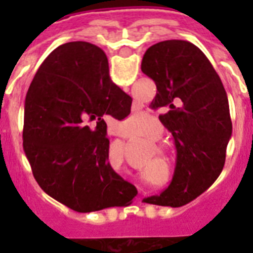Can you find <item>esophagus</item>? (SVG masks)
I'll return each instance as SVG.
<instances>
[{
  "label": "esophagus",
  "instance_id": "1",
  "mask_svg": "<svg viewBox=\"0 0 253 253\" xmlns=\"http://www.w3.org/2000/svg\"><path fill=\"white\" fill-rule=\"evenodd\" d=\"M114 135H118V137H122V138L126 137V134H123V132L119 131V130H116V131L114 132Z\"/></svg>",
  "mask_w": 253,
  "mask_h": 253
}]
</instances>
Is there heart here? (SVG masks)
<instances>
[{"label":"heart","instance_id":"1","mask_svg":"<svg viewBox=\"0 0 253 253\" xmlns=\"http://www.w3.org/2000/svg\"><path fill=\"white\" fill-rule=\"evenodd\" d=\"M146 118H148V115L145 114V112H142V111H134L132 110L128 115L125 118V122H127V123H134V125H138V123H142V122L146 121ZM148 126H150L152 128H159L160 125L159 122L156 121V119H153V118H150V121L148 122Z\"/></svg>","mask_w":253,"mask_h":253}]
</instances>
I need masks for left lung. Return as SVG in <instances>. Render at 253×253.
Listing matches in <instances>:
<instances>
[{
    "instance_id": "obj_1",
    "label": "left lung",
    "mask_w": 253,
    "mask_h": 253,
    "mask_svg": "<svg viewBox=\"0 0 253 253\" xmlns=\"http://www.w3.org/2000/svg\"><path fill=\"white\" fill-rule=\"evenodd\" d=\"M141 70L156 83L150 107L173 135L176 168L168 188L150 203L180 207L215 181L232 135L228 96L203 52L190 42L164 41L149 47Z\"/></svg>"
}]
</instances>
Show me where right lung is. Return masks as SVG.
Segmentation results:
<instances>
[{
    "instance_id": "1",
    "label": "right lung",
    "mask_w": 253,
    "mask_h": 253,
    "mask_svg": "<svg viewBox=\"0 0 253 253\" xmlns=\"http://www.w3.org/2000/svg\"><path fill=\"white\" fill-rule=\"evenodd\" d=\"M132 99L111 81L100 47L70 42L44 59L25 96L23 146L38 184L78 212L123 206L137 188L108 163V118Z\"/></svg>"
}]
</instances>
